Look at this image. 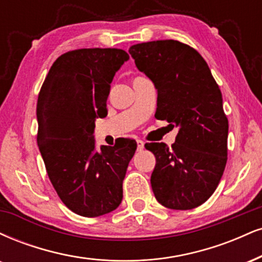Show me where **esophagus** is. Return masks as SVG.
<instances>
[{"instance_id":"esophagus-1","label":"esophagus","mask_w":262,"mask_h":262,"mask_svg":"<svg viewBox=\"0 0 262 262\" xmlns=\"http://www.w3.org/2000/svg\"><path fill=\"white\" fill-rule=\"evenodd\" d=\"M137 144H138V147H137L138 151H141L144 149V141L143 140H138Z\"/></svg>"}]
</instances>
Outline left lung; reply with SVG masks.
<instances>
[{
    "label": "left lung",
    "mask_w": 262,
    "mask_h": 262,
    "mask_svg": "<svg viewBox=\"0 0 262 262\" xmlns=\"http://www.w3.org/2000/svg\"><path fill=\"white\" fill-rule=\"evenodd\" d=\"M129 53L157 90L155 117L178 128L174 144L145 145L155 155L151 188L172 210H190L216 190L227 162L228 119L211 71L193 47L176 40L133 45Z\"/></svg>",
    "instance_id": "left-lung-1"
}]
</instances>
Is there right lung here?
Here are the masks:
<instances>
[{
	"label": "right lung",
	"mask_w": 262,
	"mask_h": 262,
	"mask_svg": "<svg viewBox=\"0 0 262 262\" xmlns=\"http://www.w3.org/2000/svg\"><path fill=\"white\" fill-rule=\"evenodd\" d=\"M128 59L118 49L69 51L56 59L40 90L37 146L53 188L77 215H106L122 201L137 143L123 138L97 149L94 132L96 118L107 116L115 74Z\"/></svg>",
	"instance_id": "1"
}]
</instances>
